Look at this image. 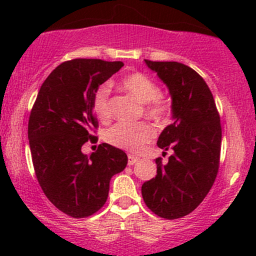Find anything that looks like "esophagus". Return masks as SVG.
<instances>
[{
	"label": "esophagus",
	"instance_id": "esophagus-1",
	"mask_svg": "<svg viewBox=\"0 0 256 256\" xmlns=\"http://www.w3.org/2000/svg\"><path fill=\"white\" fill-rule=\"evenodd\" d=\"M138 161V158L136 156H132V154H130V156H128V164H130V166H132V164H135L136 162Z\"/></svg>",
	"mask_w": 256,
	"mask_h": 256
}]
</instances>
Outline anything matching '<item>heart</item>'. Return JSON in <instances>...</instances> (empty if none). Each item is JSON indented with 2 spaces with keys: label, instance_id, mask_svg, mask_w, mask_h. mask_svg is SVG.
Instances as JSON below:
<instances>
[{
  "label": "heart",
  "instance_id": "b5f03b06",
  "mask_svg": "<svg viewBox=\"0 0 256 256\" xmlns=\"http://www.w3.org/2000/svg\"><path fill=\"white\" fill-rule=\"evenodd\" d=\"M120 88L141 104H144V112L147 118L160 122L171 118V102L161 94L158 84L151 76L141 72L130 73L121 79ZM92 110L102 121H109L112 118L110 90L106 85H102L95 90L92 95ZM154 138V128L146 122L116 124L105 135L110 144L132 154L142 151L144 147Z\"/></svg>",
  "mask_w": 256,
  "mask_h": 256
}]
</instances>
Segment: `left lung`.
Wrapping results in <instances>:
<instances>
[{"mask_svg": "<svg viewBox=\"0 0 256 256\" xmlns=\"http://www.w3.org/2000/svg\"><path fill=\"white\" fill-rule=\"evenodd\" d=\"M144 62L171 94L174 121L162 131L157 144L174 154L167 164L156 158V177L144 183L141 193L156 216L182 218L203 202L218 174L220 118L207 82L197 72L178 62Z\"/></svg>", "mask_w": 256, "mask_h": 256, "instance_id": "obj_1", "label": "left lung"}]
</instances>
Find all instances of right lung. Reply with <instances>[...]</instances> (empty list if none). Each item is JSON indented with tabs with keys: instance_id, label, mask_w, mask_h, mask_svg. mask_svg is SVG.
<instances>
[{
	"instance_id": "1",
	"label": "right lung",
	"mask_w": 256,
	"mask_h": 256,
	"mask_svg": "<svg viewBox=\"0 0 256 256\" xmlns=\"http://www.w3.org/2000/svg\"><path fill=\"white\" fill-rule=\"evenodd\" d=\"M124 66L122 62L72 59L59 64L38 92L28 121L32 162L40 188L59 210L85 218L105 204L110 180L124 171L128 156L102 144L90 156L82 152L98 120L92 95Z\"/></svg>"
}]
</instances>
